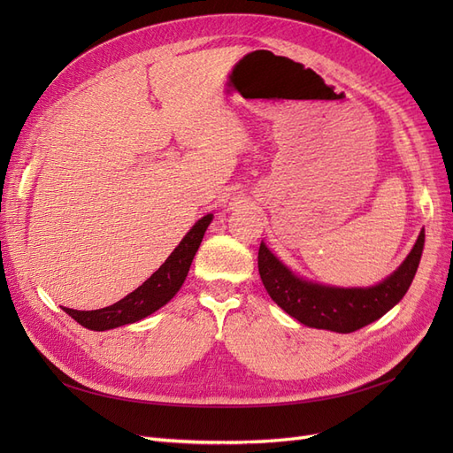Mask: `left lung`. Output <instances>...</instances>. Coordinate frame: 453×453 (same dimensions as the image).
Masks as SVG:
<instances>
[{"instance_id": "obj_1", "label": "left lung", "mask_w": 453, "mask_h": 453, "mask_svg": "<svg viewBox=\"0 0 453 453\" xmlns=\"http://www.w3.org/2000/svg\"><path fill=\"white\" fill-rule=\"evenodd\" d=\"M425 245V230L401 266L370 287H334L298 276L265 242L258 250V273L270 298L285 313L311 328L348 334L374 323L396 306L412 283Z\"/></svg>"}]
</instances>
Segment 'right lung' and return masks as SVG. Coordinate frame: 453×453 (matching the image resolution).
<instances>
[{"instance_id": "right-lung-1", "label": "right lung", "mask_w": 453, "mask_h": 453, "mask_svg": "<svg viewBox=\"0 0 453 453\" xmlns=\"http://www.w3.org/2000/svg\"><path fill=\"white\" fill-rule=\"evenodd\" d=\"M211 221L213 213L198 219L193 228L187 232L180 245H177L172 255L164 260V265L153 273V276H150L143 285H140L134 293L119 300V303L92 311H79L72 308H64V311L67 315H72L79 325L90 328V331H109V328L142 321L147 315L155 313L164 304H168L177 295V291L181 289L190 263H193L205 230H208Z\"/></svg>"}]
</instances>
